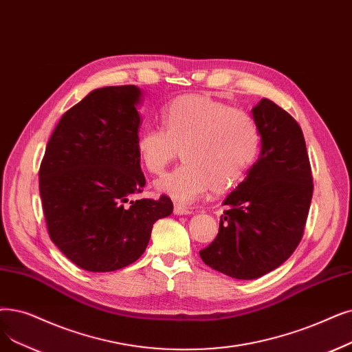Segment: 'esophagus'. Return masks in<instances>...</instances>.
Wrapping results in <instances>:
<instances>
[{"label": "esophagus", "instance_id": "1", "mask_svg": "<svg viewBox=\"0 0 352 352\" xmlns=\"http://www.w3.org/2000/svg\"><path fill=\"white\" fill-rule=\"evenodd\" d=\"M191 212H192V208L184 207L181 204H174V214H175V216H187V214H191Z\"/></svg>", "mask_w": 352, "mask_h": 352}]
</instances>
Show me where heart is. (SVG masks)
I'll return each instance as SVG.
<instances>
[{"instance_id": "b5f03b06", "label": "heart", "mask_w": 352, "mask_h": 352, "mask_svg": "<svg viewBox=\"0 0 352 352\" xmlns=\"http://www.w3.org/2000/svg\"><path fill=\"white\" fill-rule=\"evenodd\" d=\"M162 129L140 133L136 151L149 174L160 175L181 151L186 164L157 182L158 191L190 203L212 188H234L253 164L261 133L254 119L204 94L175 98L161 113Z\"/></svg>"}]
</instances>
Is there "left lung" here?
I'll use <instances>...</instances> for the list:
<instances>
[{"label":"left lung","mask_w":352,"mask_h":352,"mask_svg":"<svg viewBox=\"0 0 352 352\" xmlns=\"http://www.w3.org/2000/svg\"><path fill=\"white\" fill-rule=\"evenodd\" d=\"M261 155L226 197L219 234L200 252L227 276L252 280L278 269L298 248L312 200V174L298 122L269 99L252 109Z\"/></svg>","instance_id":"obj_1"}]
</instances>
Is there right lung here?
I'll return each instance as SVG.
<instances>
[{
    "mask_svg": "<svg viewBox=\"0 0 352 352\" xmlns=\"http://www.w3.org/2000/svg\"><path fill=\"white\" fill-rule=\"evenodd\" d=\"M142 90H91L57 124L40 166L52 241L89 272H113L144 254L152 226L173 212L166 195L131 200L145 186L136 151Z\"/></svg>",
    "mask_w": 352,
    "mask_h": 352,
    "instance_id": "add662e5",
    "label": "right lung"
}]
</instances>
